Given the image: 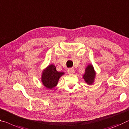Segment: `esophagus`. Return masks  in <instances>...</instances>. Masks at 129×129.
Here are the masks:
<instances>
[{
	"label": "esophagus",
	"instance_id": "1",
	"mask_svg": "<svg viewBox=\"0 0 129 129\" xmlns=\"http://www.w3.org/2000/svg\"><path fill=\"white\" fill-rule=\"evenodd\" d=\"M75 70L73 68H69L68 69V73H74Z\"/></svg>",
	"mask_w": 129,
	"mask_h": 129
}]
</instances>
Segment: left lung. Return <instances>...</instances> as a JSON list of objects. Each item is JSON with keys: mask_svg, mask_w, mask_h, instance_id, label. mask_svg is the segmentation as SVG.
<instances>
[{"mask_svg": "<svg viewBox=\"0 0 129 129\" xmlns=\"http://www.w3.org/2000/svg\"><path fill=\"white\" fill-rule=\"evenodd\" d=\"M95 76V72L94 71L93 67L92 65H89L85 69V72L83 75V78L85 82L91 85L93 82Z\"/></svg>", "mask_w": 129, "mask_h": 129, "instance_id": "left-lung-1", "label": "left lung"}]
</instances>
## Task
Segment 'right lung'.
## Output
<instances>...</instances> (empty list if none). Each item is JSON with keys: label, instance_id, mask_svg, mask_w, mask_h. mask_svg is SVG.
<instances>
[{"label": "right lung", "instance_id": "right-lung-1", "mask_svg": "<svg viewBox=\"0 0 129 129\" xmlns=\"http://www.w3.org/2000/svg\"><path fill=\"white\" fill-rule=\"evenodd\" d=\"M64 74V72L57 71L56 67L51 64L43 71L41 78L43 84L48 88L52 89L56 86L60 77Z\"/></svg>", "mask_w": 129, "mask_h": 129}]
</instances>
